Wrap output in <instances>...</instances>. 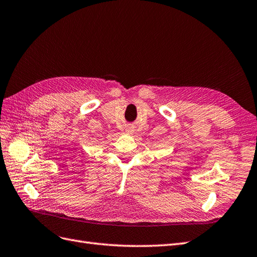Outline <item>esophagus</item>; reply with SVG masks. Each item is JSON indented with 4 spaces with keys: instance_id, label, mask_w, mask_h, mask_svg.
<instances>
[{
    "instance_id": "obj_1",
    "label": "esophagus",
    "mask_w": 257,
    "mask_h": 257,
    "mask_svg": "<svg viewBox=\"0 0 257 257\" xmlns=\"http://www.w3.org/2000/svg\"><path fill=\"white\" fill-rule=\"evenodd\" d=\"M126 133H128V134H131V133H134V130L131 129L130 127H128V128H127V130H126Z\"/></svg>"
}]
</instances>
